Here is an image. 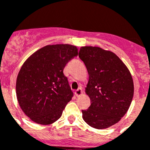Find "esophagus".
<instances>
[{"instance_id": "1", "label": "esophagus", "mask_w": 150, "mask_h": 150, "mask_svg": "<svg viewBox=\"0 0 150 150\" xmlns=\"http://www.w3.org/2000/svg\"><path fill=\"white\" fill-rule=\"evenodd\" d=\"M82 93H83L82 88H78L77 90H75V95H76V96H80V95H82Z\"/></svg>"}]
</instances>
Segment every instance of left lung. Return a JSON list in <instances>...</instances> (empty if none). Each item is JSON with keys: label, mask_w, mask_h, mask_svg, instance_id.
Segmentation results:
<instances>
[{"label": "left lung", "mask_w": 150, "mask_h": 150, "mask_svg": "<svg viewBox=\"0 0 150 150\" xmlns=\"http://www.w3.org/2000/svg\"><path fill=\"white\" fill-rule=\"evenodd\" d=\"M79 57L88 71L85 92L91 102L87 110H82L83 119L95 129L108 128L129 108L134 93L130 72L114 53L98 47H82Z\"/></svg>", "instance_id": "obj_1"}]
</instances>
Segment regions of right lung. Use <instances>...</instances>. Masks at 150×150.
I'll list each match as a JSON object with an SVG mask.
<instances>
[{"label": "right lung", "mask_w": 150, "mask_h": 150, "mask_svg": "<svg viewBox=\"0 0 150 150\" xmlns=\"http://www.w3.org/2000/svg\"><path fill=\"white\" fill-rule=\"evenodd\" d=\"M78 55L76 46L47 45L33 53L17 75L16 93L23 112L38 124H51L61 117L74 93L64 69Z\"/></svg>", "instance_id": "add662e5"}]
</instances>
